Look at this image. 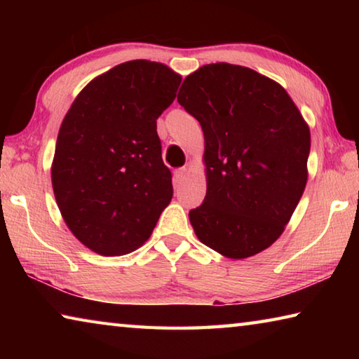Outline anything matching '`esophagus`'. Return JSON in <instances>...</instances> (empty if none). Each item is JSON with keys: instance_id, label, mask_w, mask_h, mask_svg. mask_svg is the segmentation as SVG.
<instances>
[{"instance_id": "1", "label": "esophagus", "mask_w": 359, "mask_h": 359, "mask_svg": "<svg viewBox=\"0 0 359 359\" xmlns=\"http://www.w3.org/2000/svg\"><path fill=\"white\" fill-rule=\"evenodd\" d=\"M187 174H188V168H185V166L175 169V171H174V182H175V184H180V182L187 177Z\"/></svg>"}]
</instances>
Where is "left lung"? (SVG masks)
<instances>
[{
    "label": "left lung",
    "instance_id": "1",
    "mask_svg": "<svg viewBox=\"0 0 359 359\" xmlns=\"http://www.w3.org/2000/svg\"><path fill=\"white\" fill-rule=\"evenodd\" d=\"M177 101L199 121L208 193L190 210L198 239L233 259L274 244L307 184L311 131L282 85L244 66L205 65Z\"/></svg>",
    "mask_w": 359,
    "mask_h": 359
}]
</instances>
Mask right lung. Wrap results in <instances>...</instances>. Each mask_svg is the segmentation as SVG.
Here are the masks:
<instances>
[{"label":"right lung","instance_id":"add662e5","mask_svg":"<svg viewBox=\"0 0 359 359\" xmlns=\"http://www.w3.org/2000/svg\"><path fill=\"white\" fill-rule=\"evenodd\" d=\"M182 77L166 65L133 60L93 79L60 126L52 165L58 209L71 233L104 257L150 238L172 199L156 118Z\"/></svg>","mask_w":359,"mask_h":359}]
</instances>
